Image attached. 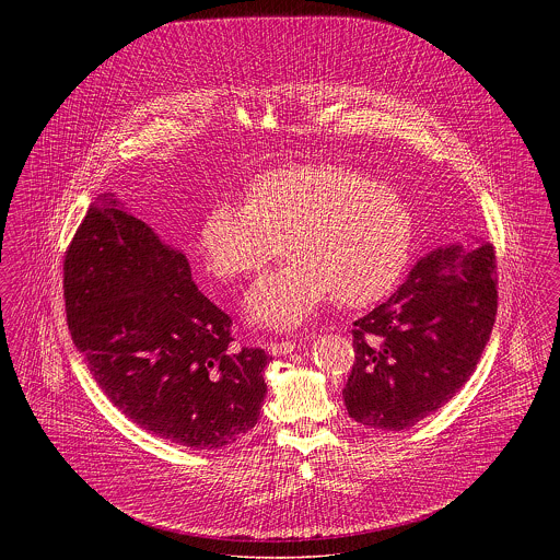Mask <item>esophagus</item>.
Returning <instances> with one entry per match:
<instances>
[{
	"instance_id": "34e87169",
	"label": "esophagus",
	"mask_w": 560,
	"mask_h": 560,
	"mask_svg": "<svg viewBox=\"0 0 560 560\" xmlns=\"http://www.w3.org/2000/svg\"><path fill=\"white\" fill-rule=\"evenodd\" d=\"M295 349V340H271L269 345H267V351L271 353V355H287V353H291Z\"/></svg>"
}]
</instances>
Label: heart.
Here are the masks:
<instances>
[{"label":"heart","instance_id":"heart-1","mask_svg":"<svg viewBox=\"0 0 560 560\" xmlns=\"http://www.w3.org/2000/svg\"><path fill=\"white\" fill-rule=\"evenodd\" d=\"M413 222L399 191L340 163H295L252 180L247 205H218L200 231V252L220 280L265 269L287 243L291 260L245 295L256 325L295 329L331 295L366 306L399 282Z\"/></svg>","mask_w":560,"mask_h":560}]
</instances>
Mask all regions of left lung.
Masks as SVG:
<instances>
[{
  "instance_id": "8db88e82",
  "label": "left lung",
  "mask_w": 560,
  "mask_h": 560,
  "mask_svg": "<svg viewBox=\"0 0 560 560\" xmlns=\"http://www.w3.org/2000/svg\"><path fill=\"white\" fill-rule=\"evenodd\" d=\"M495 269L487 241L440 247L353 323L355 360L342 397L355 422L402 431L466 386L495 320Z\"/></svg>"
}]
</instances>
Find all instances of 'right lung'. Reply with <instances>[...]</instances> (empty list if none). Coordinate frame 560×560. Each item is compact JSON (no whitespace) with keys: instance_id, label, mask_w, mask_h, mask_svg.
I'll list each match as a JSON object with an SVG mask.
<instances>
[{"instance_id":"obj_1","label":"right lung","mask_w":560,"mask_h":560,"mask_svg":"<svg viewBox=\"0 0 560 560\" xmlns=\"http://www.w3.org/2000/svg\"><path fill=\"white\" fill-rule=\"evenodd\" d=\"M62 287L94 382L138 427L196 451L231 446L254 429L269 353L233 345V320L198 291L185 254L114 194L81 220Z\"/></svg>"}]
</instances>
